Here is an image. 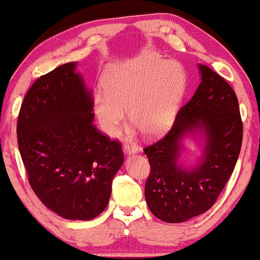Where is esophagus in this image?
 Returning a JSON list of instances; mask_svg holds the SVG:
<instances>
[{
  "mask_svg": "<svg viewBox=\"0 0 260 260\" xmlns=\"http://www.w3.org/2000/svg\"><path fill=\"white\" fill-rule=\"evenodd\" d=\"M124 152L125 153H137L138 146L133 142H125L124 143Z\"/></svg>",
  "mask_w": 260,
  "mask_h": 260,
  "instance_id": "1",
  "label": "esophagus"
}]
</instances>
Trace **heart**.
<instances>
[{
  "instance_id": "b5f03b06",
  "label": "heart",
  "mask_w": 260,
  "mask_h": 260,
  "mask_svg": "<svg viewBox=\"0 0 260 260\" xmlns=\"http://www.w3.org/2000/svg\"><path fill=\"white\" fill-rule=\"evenodd\" d=\"M106 91L94 95V110L106 134L116 136L129 109L131 124L145 136L165 133L173 123L186 91L180 63L141 55L114 66L103 80Z\"/></svg>"
}]
</instances>
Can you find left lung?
Wrapping results in <instances>:
<instances>
[{"label":"left lung","mask_w":260,"mask_h":260,"mask_svg":"<svg viewBox=\"0 0 260 260\" xmlns=\"http://www.w3.org/2000/svg\"><path fill=\"white\" fill-rule=\"evenodd\" d=\"M201 83L162 138L144 147L150 174L145 199L164 222L180 223L210 209L233 174L243 139V122L234 89L208 66L200 65ZM195 127L205 128L204 161L194 170L177 166L180 139Z\"/></svg>","instance_id":"1"}]
</instances>
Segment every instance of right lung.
I'll return each mask as SVG.
<instances>
[{
  "mask_svg": "<svg viewBox=\"0 0 260 260\" xmlns=\"http://www.w3.org/2000/svg\"><path fill=\"white\" fill-rule=\"evenodd\" d=\"M75 62L39 77L24 98L17 142L31 188L47 208L88 221L109 202L124 160L118 139L94 125L93 100Z\"/></svg>",
  "mask_w": 260,
  "mask_h": 260,
  "instance_id": "1",
  "label": "right lung"
}]
</instances>
